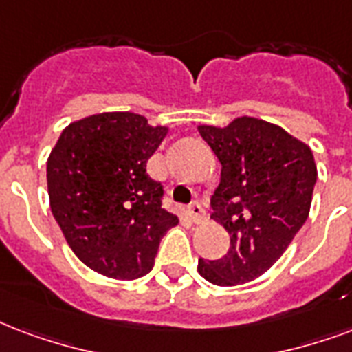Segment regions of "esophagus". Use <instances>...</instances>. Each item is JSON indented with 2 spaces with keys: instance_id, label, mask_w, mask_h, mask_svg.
I'll return each instance as SVG.
<instances>
[{
  "instance_id": "obj_1",
  "label": "esophagus",
  "mask_w": 352,
  "mask_h": 352,
  "mask_svg": "<svg viewBox=\"0 0 352 352\" xmlns=\"http://www.w3.org/2000/svg\"><path fill=\"white\" fill-rule=\"evenodd\" d=\"M188 214H190V218H192L194 223H203L206 219V212L201 203H194V205L188 206Z\"/></svg>"
}]
</instances>
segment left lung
I'll return each instance as SVG.
<instances>
[{"label": "left lung", "mask_w": 352, "mask_h": 352, "mask_svg": "<svg viewBox=\"0 0 352 352\" xmlns=\"http://www.w3.org/2000/svg\"><path fill=\"white\" fill-rule=\"evenodd\" d=\"M199 133L221 162L210 205L230 248L218 260L199 258L197 272L216 286L249 283L283 256L307 221L318 179L312 149L258 118L199 125Z\"/></svg>", "instance_id": "8db88e82"}]
</instances>
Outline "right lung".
<instances>
[{
  "instance_id": "1",
  "label": "right lung",
  "mask_w": 352,
  "mask_h": 352,
  "mask_svg": "<svg viewBox=\"0 0 352 352\" xmlns=\"http://www.w3.org/2000/svg\"><path fill=\"white\" fill-rule=\"evenodd\" d=\"M166 134L140 114L103 112L69 123L51 149L53 218L77 258L104 277L147 275L162 236L179 223L146 171Z\"/></svg>"
}]
</instances>
